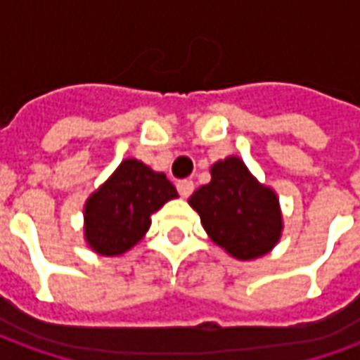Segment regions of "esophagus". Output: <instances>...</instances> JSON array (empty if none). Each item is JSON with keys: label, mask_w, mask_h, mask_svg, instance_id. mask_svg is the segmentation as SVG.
Here are the masks:
<instances>
[{"label": "esophagus", "mask_w": 360, "mask_h": 360, "mask_svg": "<svg viewBox=\"0 0 360 360\" xmlns=\"http://www.w3.org/2000/svg\"><path fill=\"white\" fill-rule=\"evenodd\" d=\"M177 191H179V195L181 196H191L193 195V191H195V183L193 181H188V179H183L177 183Z\"/></svg>", "instance_id": "esophagus-1"}]
</instances>
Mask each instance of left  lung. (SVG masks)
Wrapping results in <instances>:
<instances>
[{"mask_svg": "<svg viewBox=\"0 0 360 360\" xmlns=\"http://www.w3.org/2000/svg\"><path fill=\"white\" fill-rule=\"evenodd\" d=\"M210 173V183L188 198L206 233L237 260L268 255L283 229L278 195L258 183L237 156L216 162Z\"/></svg>", "mask_w": 360, "mask_h": 360, "instance_id": "8db88e82", "label": "left lung"}]
</instances>
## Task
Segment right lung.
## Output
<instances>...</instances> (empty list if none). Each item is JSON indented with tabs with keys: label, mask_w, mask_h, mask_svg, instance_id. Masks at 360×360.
<instances>
[{
	"label": "right lung",
	"mask_w": 360,
	"mask_h": 360,
	"mask_svg": "<svg viewBox=\"0 0 360 360\" xmlns=\"http://www.w3.org/2000/svg\"><path fill=\"white\" fill-rule=\"evenodd\" d=\"M177 191L164 173L134 158L123 160L84 204V239L102 257H119L148 231L152 219Z\"/></svg>",
	"instance_id": "1"
}]
</instances>
